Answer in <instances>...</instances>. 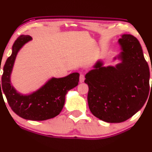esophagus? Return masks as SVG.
<instances>
[{
	"label": "esophagus",
	"instance_id": "obj_1",
	"mask_svg": "<svg viewBox=\"0 0 152 152\" xmlns=\"http://www.w3.org/2000/svg\"><path fill=\"white\" fill-rule=\"evenodd\" d=\"M84 80H85V75L83 74H80V76H79L80 82L82 83V82L84 81Z\"/></svg>",
	"mask_w": 152,
	"mask_h": 152
}]
</instances>
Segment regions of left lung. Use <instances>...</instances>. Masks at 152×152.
Segmentation results:
<instances>
[{
    "mask_svg": "<svg viewBox=\"0 0 152 152\" xmlns=\"http://www.w3.org/2000/svg\"><path fill=\"white\" fill-rule=\"evenodd\" d=\"M122 62L116 67H102L86 75L91 112L103 121L115 123L128 120L143 107L149 96V66L138 39L123 34L119 39ZM152 71V69H151Z\"/></svg>",
    "mask_w": 152,
    "mask_h": 152,
    "instance_id": "8db88e82",
    "label": "left lung"
}]
</instances>
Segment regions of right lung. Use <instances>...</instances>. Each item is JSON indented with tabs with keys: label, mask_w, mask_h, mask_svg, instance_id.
<instances>
[{
	"label": "right lung",
	"mask_w": 152,
	"mask_h": 152,
	"mask_svg": "<svg viewBox=\"0 0 152 152\" xmlns=\"http://www.w3.org/2000/svg\"><path fill=\"white\" fill-rule=\"evenodd\" d=\"M31 39L30 35H20L12 45V54L3 66L0 96L3 91L10 107L18 116L25 120L42 121L54 118L61 113L66 94L78 85L79 74L73 73L61 78H52L39 90L28 96L18 94L10 84V76L18 51Z\"/></svg>",
	"instance_id": "1"
}]
</instances>
